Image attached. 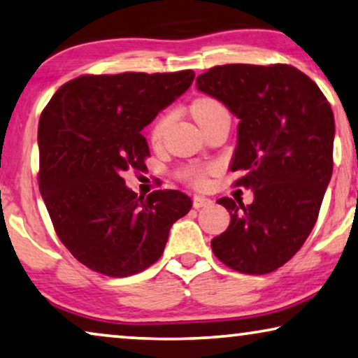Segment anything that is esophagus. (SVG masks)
<instances>
[{"instance_id":"34e87169","label":"esophagus","mask_w":358,"mask_h":358,"mask_svg":"<svg viewBox=\"0 0 358 358\" xmlns=\"http://www.w3.org/2000/svg\"><path fill=\"white\" fill-rule=\"evenodd\" d=\"M212 204L210 199H207V197H202V196H194L193 197V207L194 209H201V207H209Z\"/></svg>"}]
</instances>
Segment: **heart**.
<instances>
[{
	"instance_id": "heart-1",
	"label": "heart",
	"mask_w": 358,
	"mask_h": 358,
	"mask_svg": "<svg viewBox=\"0 0 358 358\" xmlns=\"http://www.w3.org/2000/svg\"><path fill=\"white\" fill-rule=\"evenodd\" d=\"M220 109H225V108H223V106L218 103L217 99L199 98V99L194 101L193 106H191V114H193L194 120L202 128ZM169 122H170L169 114H164V115L157 117V119L154 120V124L151 127V131H149L152 143L161 141V138L164 135L165 128H167V125H169ZM209 172H210V169L188 167V169L181 170L180 177H181V180L186 181V183H189L191 186H204L207 183V175H209Z\"/></svg>"
}]
</instances>
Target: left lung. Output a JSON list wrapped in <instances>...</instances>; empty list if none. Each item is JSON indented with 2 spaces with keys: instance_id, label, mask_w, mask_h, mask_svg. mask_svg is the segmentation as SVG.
<instances>
[{
  "instance_id": "1",
  "label": "left lung",
  "mask_w": 358,
  "mask_h": 358,
  "mask_svg": "<svg viewBox=\"0 0 358 358\" xmlns=\"http://www.w3.org/2000/svg\"><path fill=\"white\" fill-rule=\"evenodd\" d=\"M239 119L231 172L252 204L222 197L230 227L212 239L220 262L265 275L296 255L315 227L333 173L334 115L312 78L287 64H225L196 78Z\"/></svg>"
}]
</instances>
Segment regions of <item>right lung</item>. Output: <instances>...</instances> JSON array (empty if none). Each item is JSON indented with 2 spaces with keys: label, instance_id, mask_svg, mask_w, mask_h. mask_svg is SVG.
I'll return each instance as SVG.
<instances>
[{
  "label": "right lung",
  "instance_id": "obj_1",
  "mask_svg": "<svg viewBox=\"0 0 358 358\" xmlns=\"http://www.w3.org/2000/svg\"><path fill=\"white\" fill-rule=\"evenodd\" d=\"M193 71L82 76L64 83L38 125V186L57 236L80 264L124 278L157 262L170 227L191 209L177 189L138 196L127 170H143L141 130L191 87Z\"/></svg>",
  "mask_w": 358,
  "mask_h": 358
}]
</instances>
